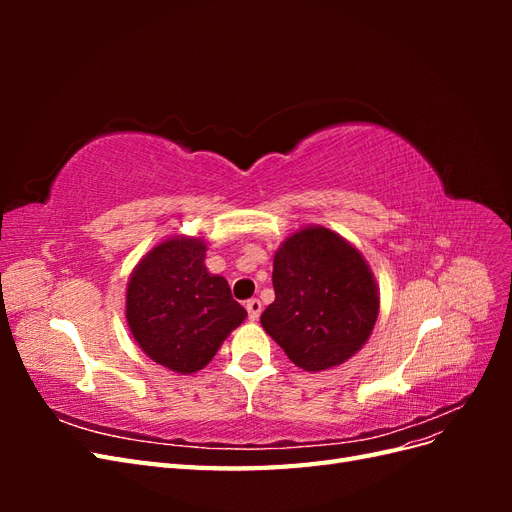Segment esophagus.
Wrapping results in <instances>:
<instances>
[{"mask_svg": "<svg viewBox=\"0 0 512 512\" xmlns=\"http://www.w3.org/2000/svg\"><path fill=\"white\" fill-rule=\"evenodd\" d=\"M245 309H247V316H250V320H258L260 318V312H262V303L258 299H250L245 303Z\"/></svg>", "mask_w": 512, "mask_h": 512, "instance_id": "1", "label": "esophagus"}]
</instances>
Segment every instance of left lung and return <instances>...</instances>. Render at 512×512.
Here are the masks:
<instances>
[{
    "label": "left lung",
    "instance_id": "1",
    "mask_svg": "<svg viewBox=\"0 0 512 512\" xmlns=\"http://www.w3.org/2000/svg\"><path fill=\"white\" fill-rule=\"evenodd\" d=\"M275 301L260 324L305 371H327L374 331L380 290L356 247L324 226L294 230L273 256Z\"/></svg>",
    "mask_w": 512,
    "mask_h": 512
}]
</instances>
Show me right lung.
<instances>
[{"mask_svg": "<svg viewBox=\"0 0 512 512\" xmlns=\"http://www.w3.org/2000/svg\"><path fill=\"white\" fill-rule=\"evenodd\" d=\"M200 237H168L138 260L126 290V322L134 342L175 374L190 376L211 363L247 312L222 275L205 267Z\"/></svg>", "mask_w": 512, "mask_h": 512, "instance_id": "1", "label": "right lung"}]
</instances>
